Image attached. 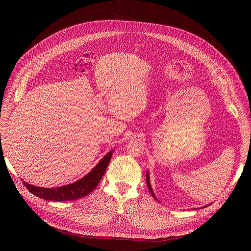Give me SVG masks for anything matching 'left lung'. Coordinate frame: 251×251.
Returning <instances> with one entry per match:
<instances>
[{"instance_id": "8db88e82", "label": "left lung", "mask_w": 251, "mask_h": 251, "mask_svg": "<svg viewBox=\"0 0 251 251\" xmlns=\"http://www.w3.org/2000/svg\"><path fill=\"white\" fill-rule=\"evenodd\" d=\"M146 181H147V187H148V189H149V191H150L151 195L153 196V198H154L155 200H157V198H156V196H155V194H154V192H153V190H152L151 184H150V178H149V172H147V174H146ZM205 206H207V205H205ZM205 206H204V207H205Z\"/></svg>"}]
</instances>
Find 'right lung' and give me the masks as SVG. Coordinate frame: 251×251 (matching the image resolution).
Here are the masks:
<instances>
[{
    "mask_svg": "<svg viewBox=\"0 0 251 251\" xmlns=\"http://www.w3.org/2000/svg\"><path fill=\"white\" fill-rule=\"evenodd\" d=\"M113 151L107 153L103 159L80 180L75 183L69 184L66 186L58 187V188H41L29 185L24 182L25 187L33 194L41 199L47 201H75L80 198H83L89 195L93 190L97 187L98 183L100 182L101 177L103 176L106 168L108 167V164L111 160Z\"/></svg>",
    "mask_w": 251,
    "mask_h": 251,
    "instance_id": "obj_1",
    "label": "right lung"
}]
</instances>
